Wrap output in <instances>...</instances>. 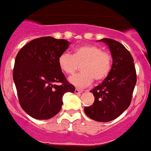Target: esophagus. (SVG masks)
I'll return each mask as SVG.
<instances>
[{"label": "esophagus", "mask_w": 151, "mask_h": 151, "mask_svg": "<svg viewBox=\"0 0 151 151\" xmlns=\"http://www.w3.org/2000/svg\"><path fill=\"white\" fill-rule=\"evenodd\" d=\"M83 93V90H80V89H75V93H76V94H79V93Z\"/></svg>", "instance_id": "34e87169"}]
</instances>
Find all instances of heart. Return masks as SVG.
I'll list each match as a JSON object with an SVG mask.
<instances>
[{
  "label": "heart",
  "mask_w": 151,
  "mask_h": 151,
  "mask_svg": "<svg viewBox=\"0 0 151 151\" xmlns=\"http://www.w3.org/2000/svg\"><path fill=\"white\" fill-rule=\"evenodd\" d=\"M58 65L67 75L74 74L82 65L83 73L69 78L68 81L77 88L90 86L95 78L103 80L110 72L111 55L95 45H84L75 48L73 55L63 52L58 57Z\"/></svg>",
  "instance_id": "heart-1"
}]
</instances>
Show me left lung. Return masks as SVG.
<instances>
[{"label": "left lung", "instance_id": "obj_1", "mask_svg": "<svg viewBox=\"0 0 151 151\" xmlns=\"http://www.w3.org/2000/svg\"><path fill=\"white\" fill-rule=\"evenodd\" d=\"M113 58L110 72L103 83L91 93L95 101L84 111L89 118L98 122H109L117 118L129 107L137 83L134 58L129 51L119 42L103 38Z\"/></svg>", "mask_w": 151, "mask_h": 151}]
</instances>
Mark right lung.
Masks as SVG:
<instances>
[{
	"label": "right lung",
	"instance_id": "obj_1",
	"mask_svg": "<svg viewBox=\"0 0 151 151\" xmlns=\"http://www.w3.org/2000/svg\"><path fill=\"white\" fill-rule=\"evenodd\" d=\"M68 45L66 40L42 37L28 42L16 56L13 79L20 105L35 119L53 117L60 111L65 93L75 92L58 65Z\"/></svg>",
	"mask_w": 151,
	"mask_h": 151
}]
</instances>
